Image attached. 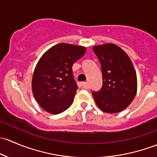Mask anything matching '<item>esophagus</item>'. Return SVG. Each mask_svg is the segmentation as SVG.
<instances>
[{
  "instance_id": "obj_1",
  "label": "esophagus",
  "mask_w": 157,
  "mask_h": 157,
  "mask_svg": "<svg viewBox=\"0 0 157 157\" xmlns=\"http://www.w3.org/2000/svg\"><path fill=\"white\" fill-rule=\"evenodd\" d=\"M78 85L79 88H88V84H87V82H79Z\"/></svg>"
}]
</instances>
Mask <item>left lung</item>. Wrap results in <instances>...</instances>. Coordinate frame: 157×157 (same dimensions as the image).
I'll return each mask as SVG.
<instances>
[{
    "mask_svg": "<svg viewBox=\"0 0 157 157\" xmlns=\"http://www.w3.org/2000/svg\"><path fill=\"white\" fill-rule=\"evenodd\" d=\"M101 65L103 86L93 92L98 107L107 113H116L126 109L137 93L136 71L126 53L114 44L93 47Z\"/></svg>",
    "mask_w": 157,
    "mask_h": 157,
    "instance_id": "1",
    "label": "left lung"
}]
</instances>
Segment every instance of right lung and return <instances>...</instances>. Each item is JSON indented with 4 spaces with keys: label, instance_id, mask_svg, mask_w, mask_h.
<instances>
[{
    "label": "right lung",
    "instance_id": "1",
    "mask_svg": "<svg viewBox=\"0 0 157 157\" xmlns=\"http://www.w3.org/2000/svg\"><path fill=\"white\" fill-rule=\"evenodd\" d=\"M85 51L84 46L60 43L49 48L40 58L32 75V89L44 110L59 114L73 103L78 86L72 67Z\"/></svg>",
    "mask_w": 157,
    "mask_h": 157
}]
</instances>
